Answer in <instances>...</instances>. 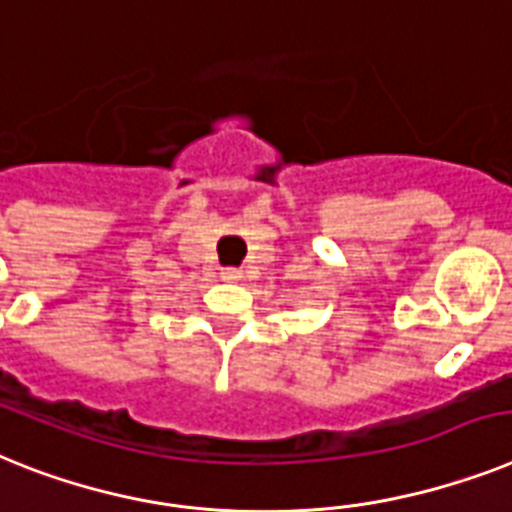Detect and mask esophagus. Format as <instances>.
I'll return each mask as SVG.
<instances>
[{"label": "esophagus", "mask_w": 512, "mask_h": 512, "mask_svg": "<svg viewBox=\"0 0 512 512\" xmlns=\"http://www.w3.org/2000/svg\"><path fill=\"white\" fill-rule=\"evenodd\" d=\"M221 278H223V281H229V283L242 281V270H239V268H223Z\"/></svg>", "instance_id": "1"}]
</instances>
